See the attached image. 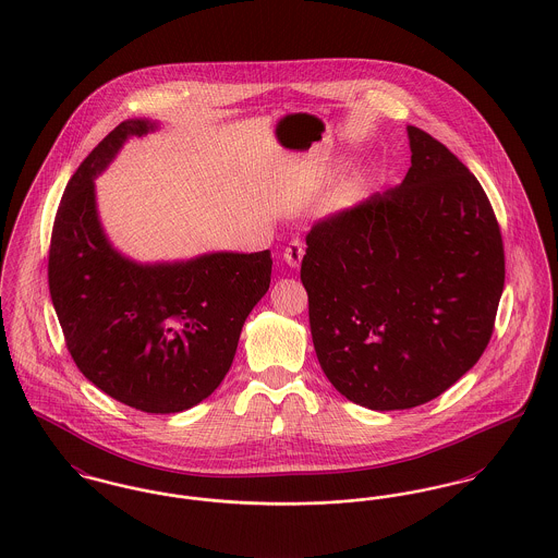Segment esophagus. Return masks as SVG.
Listing matches in <instances>:
<instances>
[{
    "label": "esophagus",
    "mask_w": 558,
    "mask_h": 558,
    "mask_svg": "<svg viewBox=\"0 0 558 558\" xmlns=\"http://www.w3.org/2000/svg\"><path fill=\"white\" fill-rule=\"evenodd\" d=\"M303 255H305V251H303V244L299 240L289 242V246L284 248V262L289 263L291 267H299Z\"/></svg>",
    "instance_id": "34e87169"
}]
</instances>
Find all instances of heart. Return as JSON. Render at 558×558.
Instances as JSON below:
<instances>
[{"mask_svg": "<svg viewBox=\"0 0 558 558\" xmlns=\"http://www.w3.org/2000/svg\"><path fill=\"white\" fill-rule=\"evenodd\" d=\"M354 197H356V187L354 185H343L330 196V204L332 206H348L350 202H354Z\"/></svg>", "mask_w": 558, "mask_h": 558, "instance_id": "1", "label": "heart"}]
</instances>
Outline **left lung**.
Listing matches in <instances>:
<instances>
[{
  "label": "left lung",
  "instance_id": "left-lung-1",
  "mask_svg": "<svg viewBox=\"0 0 558 558\" xmlns=\"http://www.w3.org/2000/svg\"><path fill=\"white\" fill-rule=\"evenodd\" d=\"M411 168L307 233L301 282L318 362L348 400L413 409L485 352L504 291V246L476 177L407 126Z\"/></svg>",
  "mask_w": 558,
  "mask_h": 558
}]
</instances>
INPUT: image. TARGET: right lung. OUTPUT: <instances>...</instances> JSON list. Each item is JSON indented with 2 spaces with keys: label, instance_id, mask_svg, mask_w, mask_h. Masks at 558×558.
I'll return each instance as SVG.
<instances>
[{
  "label": "right lung",
  "instance_id": "right-lung-1",
  "mask_svg": "<svg viewBox=\"0 0 558 558\" xmlns=\"http://www.w3.org/2000/svg\"><path fill=\"white\" fill-rule=\"evenodd\" d=\"M160 122L134 118L109 132L66 183L48 284L66 348L100 392L145 413H181L219 388L251 310L269 289L271 255L215 251L134 262L100 223L97 177L132 136Z\"/></svg>",
  "mask_w": 558,
  "mask_h": 558
}]
</instances>
